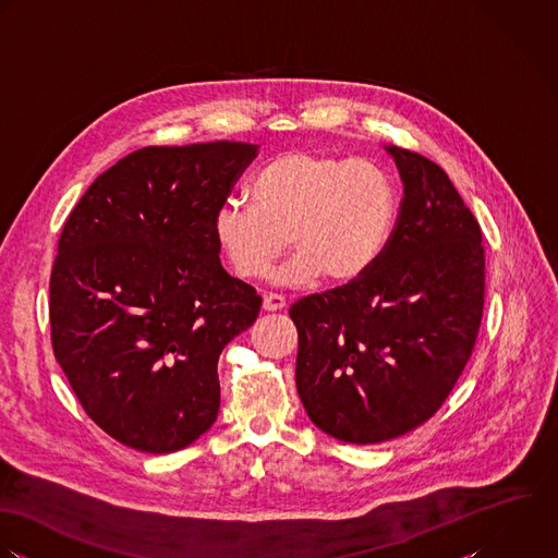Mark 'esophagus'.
I'll return each instance as SVG.
<instances>
[{
	"mask_svg": "<svg viewBox=\"0 0 558 558\" xmlns=\"http://www.w3.org/2000/svg\"><path fill=\"white\" fill-rule=\"evenodd\" d=\"M284 306H287V300H284L282 295H278V293H267V295L263 298V308H265L267 313L282 311Z\"/></svg>",
	"mask_w": 558,
	"mask_h": 558,
	"instance_id": "1",
	"label": "esophagus"
}]
</instances>
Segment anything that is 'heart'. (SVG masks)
Instances as JSON below:
<instances>
[{
  "label": "heart",
  "mask_w": 558,
  "mask_h": 558,
  "mask_svg": "<svg viewBox=\"0 0 558 558\" xmlns=\"http://www.w3.org/2000/svg\"><path fill=\"white\" fill-rule=\"evenodd\" d=\"M247 194L222 203L214 218L223 258L245 280L267 276L291 241L298 252L276 282H355L384 254L397 218L390 177L336 153L278 155L252 177Z\"/></svg>",
  "instance_id": "obj_1"
}]
</instances>
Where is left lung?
Returning <instances> with one entry per match:
<instances>
[{
	"label": "left lung",
	"mask_w": 558,
	"mask_h": 558,
	"mask_svg": "<svg viewBox=\"0 0 558 558\" xmlns=\"http://www.w3.org/2000/svg\"><path fill=\"white\" fill-rule=\"evenodd\" d=\"M403 201L379 260L355 282L298 300L295 384L308 418L351 445L429 421L465 368L483 317L481 226L432 159L386 148Z\"/></svg>",
	"instance_id": "1"
}]
</instances>
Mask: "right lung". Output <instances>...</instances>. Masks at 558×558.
Instances as JSON below:
<instances>
[{
    "instance_id": "add662e5",
    "label": "right lung",
    "mask_w": 558,
    "mask_h": 558,
    "mask_svg": "<svg viewBox=\"0 0 558 558\" xmlns=\"http://www.w3.org/2000/svg\"><path fill=\"white\" fill-rule=\"evenodd\" d=\"M245 142L129 153L66 218L49 280L51 344L84 412L120 445L174 452L218 418V360L258 317L214 218L256 157Z\"/></svg>"
}]
</instances>
